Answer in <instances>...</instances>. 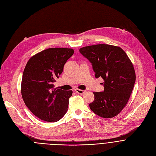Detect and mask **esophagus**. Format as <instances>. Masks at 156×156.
Segmentation results:
<instances>
[{
	"label": "esophagus",
	"mask_w": 156,
	"mask_h": 156,
	"mask_svg": "<svg viewBox=\"0 0 156 156\" xmlns=\"http://www.w3.org/2000/svg\"><path fill=\"white\" fill-rule=\"evenodd\" d=\"M75 92L78 94H83L85 93V91L84 90H80V89H75Z\"/></svg>",
	"instance_id": "obj_1"
}]
</instances>
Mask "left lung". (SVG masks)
<instances>
[{
    "instance_id": "left-lung-1",
    "label": "left lung",
    "mask_w": 156,
    "mask_h": 156,
    "mask_svg": "<svg viewBox=\"0 0 156 156\" xmlns=\"http://www.w3.org/2000/svg\"><path fill=\"white\" fill-rule=\"evenodd\" d=\"M80 52L93 66L96 78L104 82V91L94 92L91 110L103 118L117 115L126 105L134 87L136 75L133 64L119 47L97 44L82 48Z\"/></svg>"
}]
</instances>
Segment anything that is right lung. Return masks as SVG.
Here are the masks:
<instances>
[{
	"mask_svg": "<svg viewBox=\"0 0 156 156\" xmlns=\"http://www.w3.org/2000/svg\"><path fill=\"white\" fill-rule=\"evenodd\" d=\"M73 53L72 49L49 48L36 54L27 63L21 96L27 107L41 120L57 122L67 111L73 92L54 88V83Z\"/></svg>",
	"mask_w": 156,
	"mask_h": 156,
	"instance_id": "obj_1",
	"label": "right lung"
}]
</instances>
